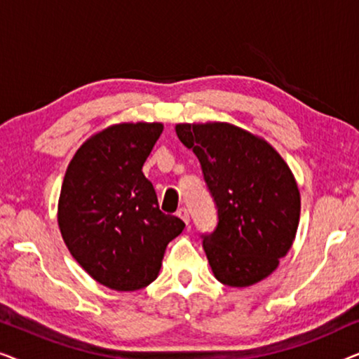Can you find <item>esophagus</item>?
Masks as SVG:
<instances>
[{
  "instance_id": "1",
  "label": "esophagus",
  "mask_w": 359,
  "mask_h": 359,
  "mask_svg": "<svg viewBox=\"0 0 359 359\" xmlns=\"http://www.w3.org/2000/svg\"><path fill=\"white\" fill-rule=\"evenodd\" d=\"M176 215H178L180 219H183L186 225H189V212H188V209H186V208H180L178 212H176Z\"/></svg>"
}]
</instances>
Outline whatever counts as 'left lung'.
I'll return each mask as SVG.
<instances>
[{"label": "left lung", "mask_w": 359, "mask_h": 359, "mask_svg": "<svg viewBox=\"0 0 359 359\" xmlns=\"http://www.w3.org/2000/svg\"><path fill=\"white\" fill-rule=\"evenodd\" d=\"M176 135L198 156L217 209L214 232L201 233L214 276L247 287L269 276L296 237L301 196L268 142L225 122L178 124Z\"/></svg>", "instance_id": "left-lung-1"}]
</instances>
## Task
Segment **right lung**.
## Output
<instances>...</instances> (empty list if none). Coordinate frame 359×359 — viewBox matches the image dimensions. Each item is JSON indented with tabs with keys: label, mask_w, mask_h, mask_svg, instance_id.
<instances>
[{
	"label": "right lung",
	"mask_w": 359,
	"mask_h": 359,
	"mask_svg": "<svg viewBox=\"0 0 359 359\" xmlns=\"http://www.w3.org/2000/svg\"><path fill=\"white\" fill-rule=\"evenodd\" d=\"M163 124H116L86 140L73 156L58 199V225L73 258L116 291L155 281L166 245L184 222L163 214L142 166Z\"/></svg>",
	"instance_id": "right-lung-1"
}]
</instances>
